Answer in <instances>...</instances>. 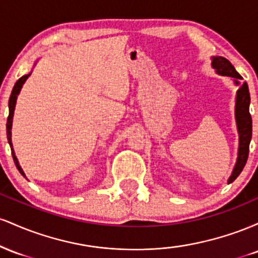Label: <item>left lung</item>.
<instances>
[{
  "label": "left lung",
  "instance_id": "1",
  "mask_svg": "<svg viewBox=\"0 0 258 258\" xmlns=\"http://www.w3.org/2000/svg\"><path fill=\"white\" fill-rule=\"evenodd\" d=\"M212 67L215 68L216 72L221 75L230 76L235 79V84L239 85L238 80L242 78L240 74L235 70L232 63L223 57H215L212 59ZM250 92L246 82H242L239 86V90L236 92V104H235V119L236 125H238L239 131V153H238V161H236L235 167L230 176L228 183H232L240 172L246 164L248 158V149H250V141L252 136V119H251L250 110Z\"/></svg>",
  "mask_w": 258,
  "mask_h": 258
}]
</instances>
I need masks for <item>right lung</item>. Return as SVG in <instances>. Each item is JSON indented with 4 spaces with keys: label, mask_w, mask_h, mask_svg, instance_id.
I'll use <instances>...</instances> for the list:
<instances>
[{
    "label": "right lung",
    "mask_w": 258,
    "mask_h": 258,
    "mask_svg": "<svg viewBox=\"0 0 258 258\" xmlns=\"http://www.w3.org/2000/svg\"><path fill=\"white\" fill-rule=\"evenodd\" d=\"M30 75V74H29ZM29 75H24L22 76L18 81L16 82V85H14L13 90H12V93H11V97H10V103H8V106H10V115H8L7 117V139H8V143H10L11 146V150H12V156H13V160H14V164H16V166L18 168V171H19L20 173L23 174V176L25 177L24 172H23L22 167L19 166V164H18V160L16 158V155H14V152H13V147H12V139H11V128H12V119H13V112H14V108H16V100H17V96L19 94L20 90H22V86L24 82L26 81V79L29 78Z\"/></svg>",
    "instance_id": "obj_1"
}]
</instances>
